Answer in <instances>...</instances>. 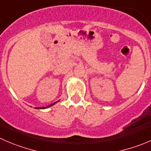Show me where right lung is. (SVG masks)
I'll list each match as a JSON object with an SVG mask.
<instances>
[{
  "instance_id": "1",
  "label": "right lung",
  "mask_w": 151,
  "mask_h": 151,
  "mask_svg": "<svg viewBox=\"0 0 151 151\" xmlns=\"http://www.w3.org/2000/svg\"><path fill=\"white\" fill-rule=\"evenodd\" d=\"M55 103H57V102H54V103L51 104V105H48V106H46V107H43V108H40V109H45V108H49V107L52 106V105H55ZM37 108V109H39V108Z\"/></svg>"
}]
</instances>
